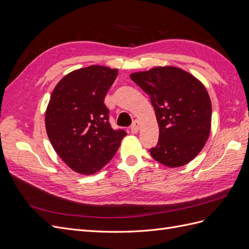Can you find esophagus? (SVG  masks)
Segmentation results:
<instances>
[{
    "instance_id": "esophagus-1",
    "label": "esophagus",
    "mask_w": 249,
    "mask_h": 249,
    "mask_svg": "<svg viewBox=\"0 0 249 249\" xmlns=\"http://www.w3.org/2000/svg\"><path fill=\"white\" fill-rule=\"evenodd\" d=\"M139 129H140V123L138 122V120H135V122L132 124V126H131V132L133 134H136V133H138Z\"/></svg>"
}]
</instances>
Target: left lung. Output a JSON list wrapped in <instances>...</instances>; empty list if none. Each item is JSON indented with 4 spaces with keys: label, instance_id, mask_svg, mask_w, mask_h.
Listing matches in <instances>:
<instances>
[{
    "label": "left lung",
    "instance_id": "1",
    "mask_svg": "<svg viewBox=\"0 0 249 249\" xmlns=\"http://www.w3.org/2000/svg\"><path fill=\"white\" fill-rule=\"evenodd\" d=\"M150 97L159 125V141L149 149L170 168L189 163L210 136L212 104L205 85L179 67L165 65L130 74Z\"/></svg>",
    "mask_w": 249,
    "mask_h": 249
}]
</instances>
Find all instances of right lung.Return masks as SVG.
Wrapping results in <instances>:
<instances>
[{
	"label": "right lung",
	"mask_w": 249,
	"mask_h": 249,
	"mask_svg": "<svg viewBox=\"0 0 249 249\" xmlns=\"http://www.w3.org/2000/svg\"><path fill=\"white\" fill-rule=\"evenodd\" d=\"M118 70L90 65L67 73L53 90L46 130L57 155L81 175L100 171L126 133L113 130L104 100Z\"/></svg>",
	"instance_id": "1"
}]
</instances>
